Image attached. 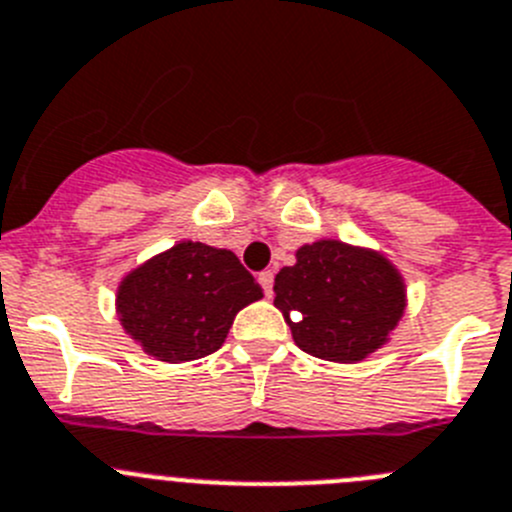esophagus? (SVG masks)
<instances>
[{
  "label": "esophagus",
  "instance_id": "1",
  "mask_svg": "<svg viewBox=\"0 0 512 512\" xmlns=\"http://www.w3.org/2000/svg\"><path fill=\"white\" fill-rule=\"evenodd\" d=\"M259 284H261V289H264L266 297H271V292H274V271H261Z\"/></svg>",
  "mask_w": 512,
  "mask_h": 512
}]
</instances>
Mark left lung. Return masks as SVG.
Wrapping results in <instances>:
<instances>
[{
    "instance_id": "obj_1",
    "label": "left lung",
    "mask_w": 512,
    "mask_h": 512,
    "mask_svg": "<svg viewBox=\"0 0 512 512\" xmlns=\"http://www.w3.org/2000/svg\"><path fill=\"white\" fill-rule=\"evenodd\" d=\"M274 279V307L304 353L360 363L391 340L406 312V281L381 251L335 238L304 243Z\"/></svg>"
}]
</instances>
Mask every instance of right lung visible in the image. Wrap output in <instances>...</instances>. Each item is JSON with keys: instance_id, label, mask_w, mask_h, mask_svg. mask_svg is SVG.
<instances>
[{"instance_id": "add662e5", "label": "right lung", "mask_w": 512, "mask_h": 512, "mask_svg": "<svg viewBox=\"0 0 512 512\" xmlns=\"http://www.w3.org/2000/svg\"><path fill=\"white\" fill-rule=\"evenodd\" d=\"M261 297L236 253L180 241L119 281L116 314L126 335L154 360L187 363L215 353L236 314Z\"/></svg>"}]
</instances>
